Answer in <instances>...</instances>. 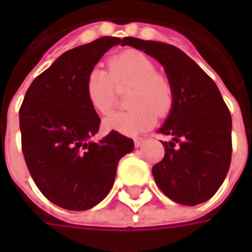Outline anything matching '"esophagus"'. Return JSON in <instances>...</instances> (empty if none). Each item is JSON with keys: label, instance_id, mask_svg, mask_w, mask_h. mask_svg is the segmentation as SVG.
<instances>
[{"label": "esophagus", "instance_id": "esophagus-1", "mask_svg": "<svg viewBox=\"0 0 252 252\" xmlns=\"http://www.w3.org/2000/svg\"><path fill=\"white\" fill-rule=\"evenodd\" d=\"M133 143H135V147H140V146H143L146 143V139H143V137H135Z\"/></svg>", "mask_w": 252, "mask_h": 252}]
</instances>
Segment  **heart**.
Masks as SVG:
<instances>
[{
	"label": "heart",
	"instance_id": "b5f03b06",
	"mask_svg": "<svg viewBox=\"0 0 252 252\" xmlns=\"http://www.w3.org/2000/svg\"><path fill=\"white\" fill-rule=\"evenodd\" d=\"M132 85L126 97L128 110L115 112L105 119L108 129L123 135H137L153 128L157 115L166 117L174 106V89L170 79L157 71L143 52L128 50L108 61V71L93 68L85 83L88 101L99 115H108L116 102V88Z\"/></svg>",
	"mask_w": 252,
	"mask_h": 252
}]
</instances>
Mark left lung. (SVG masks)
Listing matches in <instances>:
<instances>
[{
	"label": "left lung",
	"instance_id": "obj_1",
	"mask_svg": "<svg viewBox=\"0 0 252 252\" xmlns=\"http://www.w3.org/2000/svg\"><path fill=\"white\" fill-rule=\"evenodd\" d=\"M124 44L155 58L174 89V106L158 131L171 142H162L164 158L153 167L157 185L182 205L205 202L225 180L232 155V119L220 90L177 47L136 37Z\"/></svg>",
	"mask_w": 252,
	"mask_h": 252
}]
</instances>
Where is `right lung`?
I'll use <instances>...</instances> for the list:
<instances>
[{
	"instance_id": "1",
	"label": "right lung",
	"mask_w": 252,
	"mask_h": 252,
	"mask_svg": "<svg viewBox=\"0 0 252 252\" xmlns=\"http://www.w3.org/2000/svg\"><path fill=\"white\" fill-rule=\"evenodd\" d=\"M124 39L104 36L68 50L33 79L20 108L25 163L43 195L68 211H86L113 186L117 163L135 144L112 131L89 142L99 128L88 101V74L109 48Z\"/></svg>"
}]
</instances>
